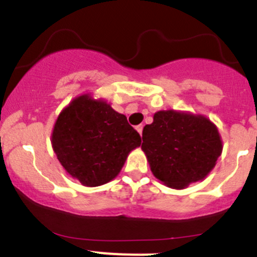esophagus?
Returning a JSON list of instances; mask_svg holds the SVG:
<instances>
[{
    "instance_id": "obj_1",
    "label": "esophagus",
    "mask_w": 257,
    "mask_h": 257,
    "mask_svg": "<svg viewBox=\"0 0 257 257\" xmlns=\"http://www.w3.org/2000/svg\"><path fill=\"white\" fill-rule=\"evenodd\" d=\"M136 130H137V132H139L140 135H142V130H144V126H142V125L136 126Z\"/></svg>"
}]
</instances>
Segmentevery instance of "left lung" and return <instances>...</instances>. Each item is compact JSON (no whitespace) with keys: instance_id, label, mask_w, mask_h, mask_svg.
I'll list each match as a JSON object with an SVG mask.
<instances>
[{"instance_id":"left-lung-1","label":"left lung","mask_w":257,"mask_h":257,"mask_svg":"<svg viewBox=\"0 0 257 257\" xmlns=\"http://www.w3.org/2000/svg\"><path fill=\"white\" fill-rule=\"evenodd\" d=\"M142 151L153 176L173 189L200 182L215 167L223 140L215 123L204 115L161 110L142 131Z\"/></svg>"}]
</instances>
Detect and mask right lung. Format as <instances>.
<instances>
[{
    "instance_id": "add662e5",
    "label": "right lung",
    "mask_w": 257,
    "mask_h": 257,
    "mask_svg": "<svg viewBox=\"0 0 257 257\" xmlns=\"http://www.w3.org/2000/svg\"><path fill=\"white\" fill-rule=\"evenodd\" d=\"M50 142L71 178L85 187H99L117 177L141 137L106 100L85 92L60 111Z\"/></svg>"
}]
</instances>
